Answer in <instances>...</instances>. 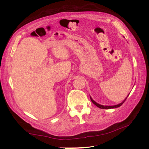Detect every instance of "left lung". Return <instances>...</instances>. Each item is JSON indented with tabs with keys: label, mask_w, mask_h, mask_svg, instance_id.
<instances>
[{
	"label": "left lung",
	"mask_w": 149,
	"mask_h": 149,
	"mask_svg": "<svg viewBox=\"0 0 149 149\" xmlns=\"http://www.w3.org/2000/svg\"><path fill=\"white\" fill-rule=\"evenodd\" d=\"M127 97H126L123 102H122L120 103V104H118V105H114V106H103V105H101V104H98V103H97L96 102L94 101L93 100V99L91 98V97L90 96V98H91V100L92 102L94 104H95L97 107L101 108V109H112V108L119 107H120L121 105H123V104L125 102V101L126 100V99H127Z\"/></svg>",
	"instance_id": "obj_1"
}]
</instances>
